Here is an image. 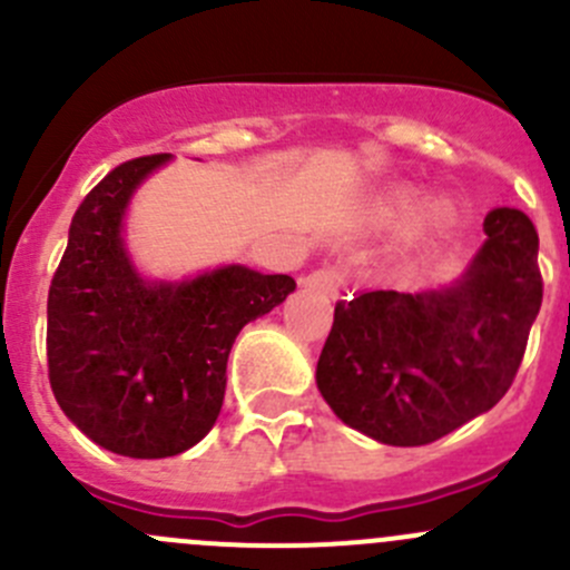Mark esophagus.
Masks as SVG:
<instances>
[{"label":"esophagus","mask_w":570,"mask_h":570,"mask_svg":"<svg viewBox=\"0 0 570 570\" xmlns=\"http://www.w3.org/2000/svg\"><path fill=\"white\" fill-rule=\"evenodd\" d=\"M344 284L342 273L333 267H322V269H314V273H308L306 278H303V286L312 292H322V295H333V292L338 289V286Z\"/></svg>","instance_id":"34e87169"}]
</instances>
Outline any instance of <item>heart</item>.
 Returning <instances> with one entry per match:
<instances>
[{"mask_svg": "<svg viewBox=\"0 0 570 570\" xmlns=\"http://www.w3.org/2000/svg\"><path fill=\"white\" fill-rule=\"evenodd\" d=\"M411 209H413V198H407L405 195V198H396V200H392V204L383 206L381 217L383 220H400V217H405ZM446 212H450V206H446L444 200H433L428 209V215L433 217V220H444Z\"/></svg>", "mask_w": 570, "mask_h": 570, "instance_id": "1", "label": "heart"}]
</instances>
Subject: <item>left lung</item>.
Here are the masks:
<instances>
[{
    "instance_id": "obj_1",
    "label": "left lung",
    "mask_w": 570,
    "mask_h": 570,
    "mask_svg": "<svg viewBox=\"0 0 570 570\" xmlns=\"http://www.w3.org/2000/svg\"><path fill=\"white\" fill-rule=\"evenodd\" d=\"M482 232L485 243L452 286L336 303L317 389L347 428L389 446H422L508 394L543 301L538 232L510 206L488 212Z\"/></svg>"
}]
</instances>
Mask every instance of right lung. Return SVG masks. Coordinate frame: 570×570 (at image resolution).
I'll return each instance as SVG.
<instances>
[{
	"instance_id": "1",
	"label": "right lung",
	"mask_w": 570,
	"mask_h": 570,
	"mask_svg": "<svg viewBox=\"0 0 570 570\" xmlns=\"http://www.w3.org/2000/svg\"><path fill=\"white\" fill-rule=\"evenodd\" d=\"M168 159H129L85 195L46 306L57 405L90 441L142 461L174 458L209 433L237 333L295 292L292 275L245 264L184 281L137 273L124 243L126 206Z\"/></svg>"
}]
</instances>
